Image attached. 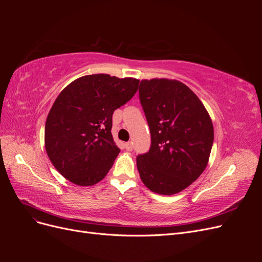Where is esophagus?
Here are the masks:
<instances>
[{"mask_svg":"<svg viewBox=\"0 0 262 262\" xmlns=\"http://www.w3.org/2000/svg\"><path fill=\"white\" fill-rule=\"evenodd\" d=\"M124 146H125L126 150H132L133 149V143H132V142H126V143L124 144Z\"/></svg>","mask_w":262,"mask_h":262,"instance_id":"1","label":"esophagus"}]
</instances>
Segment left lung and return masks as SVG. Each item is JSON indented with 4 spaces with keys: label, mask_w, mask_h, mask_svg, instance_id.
I'll return each instance as SVG.
<instances>
[{
    "label": "left lung",
    "mask_w": 262,
    "mask_h": 262,
    "mask_svg": "<svg viewBox=\"0 0 262 262\" xmlns=\"http://www.w3.org/2000/svg\"><path fill=\"white\" fill-rule=\"evenodd\" d=\"M139 97L150 132L148 152L137 156L140 177L153 192H180L207 167L214 140L211 118L178 81H141Z\"/></svg>",
    "instance_id": "1"
}]
</instances>
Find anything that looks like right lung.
<instances>
[{"label": "right lung", "mask_w": 262, "mask_h": 262, "mask_svg": "<svg viewBox=\"0 0 262 262\" xmlns=\"http://www.w3.org/2000/svg\"><path fill=\"white\" fill-rule=\"evenodd\" d=\"M139 80L93 74L69 84L45 126L46 150L61 175L78 186L104 178L120 153L113 139L114 112L137 93Z\"/></svg>", "instance_id": "right-lung-1"}]
</instances>
